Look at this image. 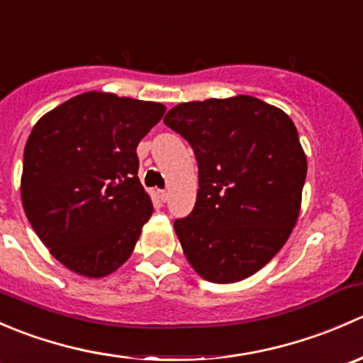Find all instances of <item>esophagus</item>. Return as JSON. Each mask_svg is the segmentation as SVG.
<instances>
[{"label": "esophagus", "mask_w": 363, "mask_h": 363, "mask_svg": "<svg viewBox=\"0 0 363 363\" xmlns=\"http://www.w3.org/2000/svg\"><path fill=\"white\" fill-rule=\"evenodd\" d=\"M158 196H160L161 202H167V200H168V191L161 189V191H158Z\"/></svg>", "instance_id": "esophagus-1"}]
</instances>
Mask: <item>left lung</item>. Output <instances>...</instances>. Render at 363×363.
<instances>
[{
  "mask_svg": "<svg viewBox=\"0 0 363 363\" xmlns=\"http://www.w3.org/2000/svg\"><path fill=\"white\" fill-rule=\"evenodd\" d=\"M163 121L199 161L195 208L174 223L186 259L205 281L239 283L279 252L298 219L307 158L294 121L247 94L179 104Z\"/></svg>",
  "mask_w": 363,
  "mask_h": 363,
  "instance_id": "1",
  "label": "left lung"
}]
</instances>
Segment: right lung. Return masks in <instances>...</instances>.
Here are the masks:
<instances>
[{
	"label": "right lung",
	"instance_id": "obj_1",
	"mask_svg": "<svg viewBox=\"0 0 363 363\" xmlns=\"http://www.w3.org/2000/svg\"><path fill=\"white\" fill-rule=\"evenodd\" d=\"M167 107L87 91L38 119L24 147L21 199L50 255L100 279L131 256L152 214L137 145Z\"/></svg>",
	"mask_w": 363,
	"mask_h": 363
}]
</instances>
